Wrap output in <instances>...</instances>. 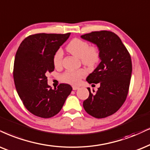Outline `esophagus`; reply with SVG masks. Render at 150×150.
I'll list each match as a JSON object with an SVG mask.
<instances>
[{"label":"esophagus","mask_w":150,"mask_h":150,"mask_svg":"<svg viewBox=\"0 0 150 150\" xmlns=\"http://www.w3.org/2000/svg\"><path fill=\"white\" fill-rule=\"evenodd\" d=\"M78 88H79L78 86H73V90H74V91L77 90V89H78Z\"/></svg>","instance_id":"34e87169"}]
</instances>
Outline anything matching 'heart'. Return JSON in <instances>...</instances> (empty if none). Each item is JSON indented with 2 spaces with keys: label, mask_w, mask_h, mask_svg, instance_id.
<instances>
[{
  "label": "heart",
  "mask_w": 150,
  "mask_h": 150,
  "mask_svg": "<svg viewBox=\"0 0 150 150\" xmlns=\"http://www.w3.org/2000/svg\"><path fill=\"white\" fill-rule=\"evenodd\" d=\"M69 52L77 57L81 59V63L88 67H94L100 60V50L97 45H90L87 41L79 39H74L70 41L66 46ZM63 52L58 50L53 57V64L55 67H60L63 61ZM84 69L76 71H67L61 75L62 81L68 84L76 85L80 82L81 79L86 75Z\"/></svg>",
  "instance_id": "1"
}]
</instances>
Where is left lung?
I'll return each mask as SVG.
<instances>
[{
	"mask_svg": "<svg viewBox=\"0 0 150 150\" xmlns=\"http://www.w3.org/2000/svg\"><path fill=\"white\" fill-rule=\"evenodd\" d=\"M81 37L98 46L101 59L86 78L89 84L100 83V86L96 93L88 88L89 96L83 107L91 116L104 118L115 113L125 101L132 72L131 56L118 36L112 32H92Z\"/></svg>",
	"mask_w": 150,
	"mask_h": 150,
	"instance_id": "left-lung-1",
	"label": "left lung"
}]
</instances>
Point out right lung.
I'll return each mask as SVG.
<instances>
[{
  "label": "right lung",
  "instance_id": "add662e5",
  "mask_svg": "<svg viewBox=\"0 0 150 150\" xmlns=\"http://www.w3.org/2000/svg\"><path fill=\"white\" fill-rule=\"evenodd\" d=\"M71 33L30 35L16 53L13 76L16 89L25 107L38 117L48 118L59 112L72 87L60 84L52 89L46 73L54 71L53 57Z\"/></svg>",
  "mask_w": 150,
  "mask_h": 150
}]
</instances>
